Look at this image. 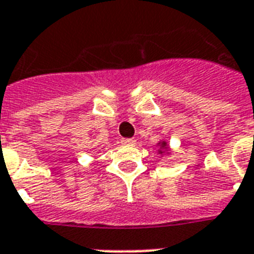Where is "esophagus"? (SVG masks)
Returning a JSON list of instances; mask_svg holds the SVG:
<instances>
[{"mask_svg":"<svg viewBox=\"0 0 254 254\" xmlns=\"http://www.w3.org/2000/svg\"><path fill=\"white\" fill-rule=\"evenodd\" d=\"M122 144H123V145H135V144H136V140L135 139H122Z\"/></svg>","mask_w":254,"mask_h":254,"instance_id":"34e87169","label":"esophagus"}]
</instances>
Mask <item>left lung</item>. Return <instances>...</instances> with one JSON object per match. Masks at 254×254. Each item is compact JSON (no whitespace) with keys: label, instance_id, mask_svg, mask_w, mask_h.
<instances>
[{"label":"left lung","instance_id":"left-lung-1","mask_svg":"<svg viewBox=\"0 0 254 254\" xmlns=\"http://www.w3.org/2000/svg\"><path fill=\"white\" fill-rule=\"evenodd\" d=\"M157 147H159V149H157V152H159V155L164 156H170L172 155V151H170V147L169 144L166 143L165 140H160L159 143H157Z\"/></svg>","mask_w":254,"mask_h":254}]
</instances>
